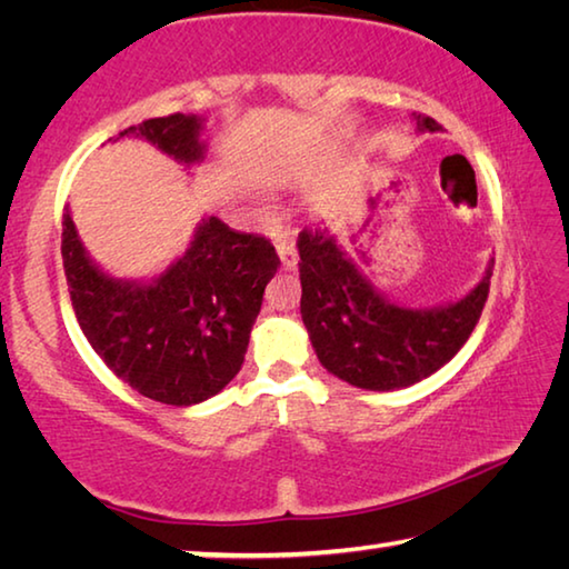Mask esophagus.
I'll return each instance as SVG.
<instances>
[{
  "instance_id": "obj_1",
  "label": "esophagus",
  "mask_w": 569,
  "mask_h": 569,
  "mask_svg": "<svg viewBox=\"0 0 569 569\" xmlns=\"http://www.w3.org/2000/svg\"><path fill=\"white\" fill-rule=\"evenodd\" d=\"M276 250H278V258H281V268H283V271H296V266H298V250H296V246L291 243V240H278Z\"/></svg>"
}]
</instances>
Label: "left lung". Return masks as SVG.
Returning a JSON list of instances; mask_svg holds the SVG:
<instances>
[{
  "label": "left lung",
  "mask_w": 569,
  "mask_h": 569,
  "mask_svg": "<svg viewBox=\"0 0 569 569\" xmlns=\"http://www.w3.org/2000/svg\"><path fill=\"white\" fill-rule=\"evenodd\" d=\"M417 132L441 124L413 112ZM301 319L326 371L366 391L407 389L431 377L467 343L487 303L495 261L457 301L411 308L381 293L329 228L298 236Z\"/></svg>",
  "instance_id": "8db88e82"
}]
</instances>
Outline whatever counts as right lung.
Segmentation results:
<instances>
[{
	"label": "right lung",
	"instance_id": "right-lung-1",
	"mask_svg": "<svg viewBox=\"0 0 569 569\" xmlns=\"http://www.w3.org/2000/svg\"><path fill=\"white\" fill-rule=\"evenodd\" d=\"M203 124L200 114L178 112L132 124L120 138L134 134L192 168L206 158ZM62 263L77 323L114 377L152 401L192 407L236 379L281 261L271 240L208 216L166 271L118 278L92 261L64 208Z\"/></svg>",
	"mask_w": 569,
	"mask_h": 569
}]
</instances>
